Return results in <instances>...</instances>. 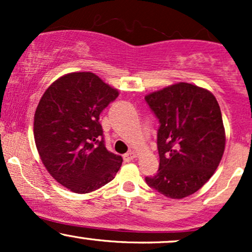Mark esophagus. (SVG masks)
Segmentation results:
<instances>
[{"label": "esophagus", "mask_w": 252, "mask_h": 252, "mask_svg": "<svg viewBox=\"0 0 252 252\" xmlns=\"http://www.w3.org/2000/svg\"><path fill=\"white\" fill-rule=\"evenodd\" d=\"M136 156H137V154H136L135 152H129V153H126V154H124L123 160L126 161V162H129V161L134 160Z\"/></svg>", "instance_id": "obj_1"}]
</instances>
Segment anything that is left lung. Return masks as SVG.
Masks as SVG:
<instances>
[{
  "label": "left lung",
  "mask_w": 252,
  "mask_h": 252,
  "mask_svg": "<svg viewBox=\"0 0 252 252\" xmlns=\"http://www.w3.org/2000/svg\"><path fill=\"white\" fill-rule=\"evenodd\" d=\"M146 102L160 122V166L146 182L167 198H186L210 180L224 154L219 104L209 90L189 83L152 92Z\"/></svg>",
  "instance_id": "1"
}]
</instances>
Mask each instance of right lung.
Returning a JSON list of instances; mask_svg holds the SVG:
<instances>
[{"instance_id":"obj_1","label":"right lung","mask_w":252,"mask_h":252,"mask_svg":"<svg viewBox=\"0 0 252 252\" xmlns=\"http://www.w3.org/2000/svg\"><path fill=\"white\" fill-rule=\"evenodd\" d=\"M118 96L92 72L52 83L34 115V140L43 166L72 192L90 193L115 178L123 158L105 148L99 115Z\"/></svg>"}]
</instances>
